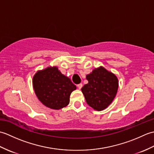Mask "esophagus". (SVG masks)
<instances>
[{"instance_id": "1", "label": "esophagus", "mask_w": 154, "mask_h": 154, "mask_svg": "<svg viewBox=\"0 0 154 154\" xmlns=\"http://www.w3.org/2000/svg\"><path fill=\"white\" fill-rule=\"evenodd\" d=\"M82 87H83L82 83H79V84L77 85V87H78V89H81V88H82Z\"/></svg>"}]
</instances>
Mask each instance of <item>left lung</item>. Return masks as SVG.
Instances as JSON below:
<instances>
[{
	"label": "left lung",
	"mask_w": 154,
	"mask_h": 154,
	"mask_svg": "<svg viewBox=\"0 0 154 154\" xmlns=\"http://www.w3.org/2000/svg\"><path fill=\"white\" fill-rule=\"evenodd\" d=\"M88 83L81 88L87 103L93 109L100 111L112 102L119 88V80L114 74L103 67L94 69L87 75Z\"/></svg>",
	"instance_id": "left-lung-1"
}]
</instances>
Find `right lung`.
Returning a JSON list of instances; mask_svg holds the SVG:
<instances>
[{"label": "right lung", "mask_w": 154, "mask_h": 154, "mask_svg": "<svg viewBox=\"0 0 154 154\" xmlns=\"http://www.w3.org/2000/svg\"><path fill=\"white\" fill-rule=\"evenodd\" d=\"M34 92L40 102L50 109L59 110L69 103V97L76 86L57 67L38 71L33 77Z\"/></svg>", "instance_id": "1"}]
</instances>
